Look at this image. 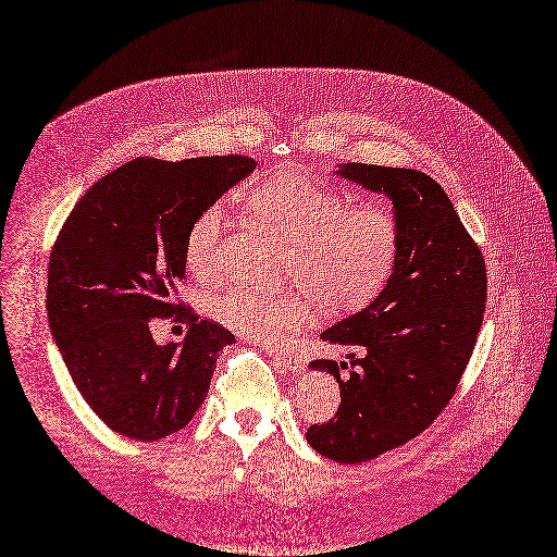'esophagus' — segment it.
Wrapping results in <instances>:
<instances>
[{"mask_svg":"<svg viewBox=\"0 0 557 557\" xmlns=\"http://www.w3.org/2000/svg\"><path fill=\"white\" fill-rule=\"evenodd\" d=\"M272 360L276 362L278 369H283V372H289V374H299L304 369V362L297 354H289V351H270Z\"/></svg>","mask_w":557,"mask_h":557,"instance_id":"1","label":"esophagus"}]
</instances>
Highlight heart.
Instances as JSON below:
<instances>
[{
	"label": "heart",
	"mask_w": 557,
	"mask_h": 557,
	"mask_svg": "<svg viewBox=\"0 0 557 557\" xmlns=\"http://www.w3.org/2000/svg\"><path fill=\"white\" fill-rule=\"evenodd\" d=\"M256 218L285 240L283 293L226 287L208 310L237 333L283 342L299 331L320 304L324 312H349L372 299L387 281L399 251V220L383 201L349 203L339 190L299 172H283L249 195ZM228 210L208 203L185 235V264L201 281H215L224 262Z\"/></svg>",
	"instance_id": "heart-1"
}]
</instances>
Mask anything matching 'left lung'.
I'll return each mask as SVG.
<instances>
[{"instance_id":"left-lung-1","label":"left lung","mask_w":557,"mask_h":557,"mask_svg":"<svg viewBox=\"0 0 557 557\" xmlns=\"http://www.w3.org/2000/svg\"><path fill=\"white\" fill-rule=\"evenodd\" d=\"M337 174L385 195L399 220V251L381 295L320 335L344 360L310 364L335 376L342 401L306 440L322 456L354 465L417 437L451 401L483 326L487 272L435 178L364 163ZM342 371L348 376L339 380Z\"/></svg>"}]
</instances>
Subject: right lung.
Wrapping results in <instances>:
<instances>
[{"label":"right lung","mask_w":557,"mask_h":557,"mask_svg":"<svg viewBox=\"0 0 557 557\" xmlns=\"http://www.w3.org/2000/svg\"><path fill=\"white\" fill-rule=\"evenodd\" d=\"M256 170L247 156L136 158L99 178L65 220L47 272L49 329L86 404L111 431L163 440L195 417L235 337L176 301L185 235L208 203ZM156 319L189 326L156 345Z\"/></svg>","instance_id":"1"}]
</instances>
